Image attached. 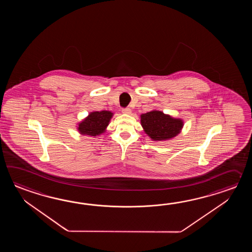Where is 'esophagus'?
Listing matches in <instances>:
<instances>
[{
  "label": "esophagus",
  "mask_w": 252,
  "mask_h": 252,
  "mask_svg": "<svg viewBox=\"0 0 252 252\" xmlns=\"http://www.w3.org/2000/svg\"><path fill=\"white\" fill-rule=\"evenodd\" d=\"M122 112L124 114H130L131 113V110L129 109V108H124L123 110H122Z\"/></svg>",
  "instance_id": "obj_1"
}]
</instances>
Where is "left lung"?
Returning <instances> with one entry per match:
<instances>
[{
  "instance_id": "left-lung-1",
  "label": "left lung",
  "mask_w": 252,
  "mask_h": 252,
  "mask_svg": "<svg viewBox=\"0 0 252 252\" xmlns=\"http://www.w3.org/2000/svg\"><path fill=\"white\" fill-rule=\"evenodd\" d=\"M140 124L150 139L155 141L170 139L180 133L184 122L160 111H151L140 115Z\"/></svg>"
}]
</instances>
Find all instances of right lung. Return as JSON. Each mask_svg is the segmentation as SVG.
Masks as SVG:
<instances>
[{"instance_id":"obj_1","label":"right lung","mask_w":252,"mask_h":252,"mask_svg":"<svg viewBox=\"0 0 252 252\" xmlns=\"http://www.w3.org/2000/svg\"><path fill=\"white\" fill-rule=\"evenodd\" d=\"M113 115V113L110 111L92 112L78 124L77 129L82 135L99 136L105 131Z\"/></svg>"}]
</instances>
